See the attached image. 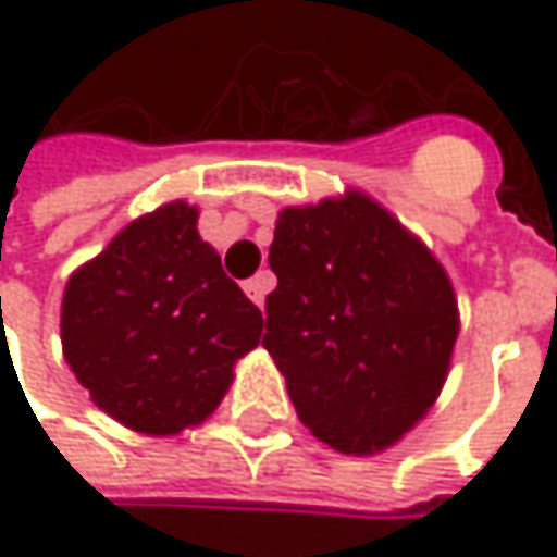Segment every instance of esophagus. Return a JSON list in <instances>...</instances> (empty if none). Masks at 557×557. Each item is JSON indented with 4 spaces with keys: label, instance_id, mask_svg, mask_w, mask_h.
Here are the masks:
<instances>
[{
    "label": "esophagus",
    "instance_id": "1",
    "mask_svg": "<svg viewBox=\"0 0 557 557\" xmlns=\"http://www.w3.org/2000/svg\"><path fill=\"white\" fill-rule=\"evenodd\" d=\"M271 286H274V277L268 271H261V274H255V277L245 283V293L251 296V302L264 306V296L271 293Z\"/></svg>",
    "mask_w": 557,
    "mask_h": 557
}]
</instances>
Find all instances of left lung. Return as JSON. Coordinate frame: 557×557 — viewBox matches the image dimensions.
Returning a JSON list of instances; mask_svg holds the SVG:
<instances>
[{"instance_id": "8db88e82", "label": "left lung", "mask_w": 557, "mask_h": 557, "mask_svg": "<svg viewBox=\"0 0 557 557\" xmlns=\"http://www.w3.org/2000/svg\"><path fill=\"white\" fill-rule=\"evenodd\" d=\"M271 271L264 348L302 425L345 455L393 445L435 403L458 338L442 264L351 193L283 209Z\"/></svg>"}]
</instances>
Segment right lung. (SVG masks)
I'll return each mask as SVG.
<instances>
[{
	"instance_id": "1",
	"label": "right lung",
	"mask_w": 557,
	"mask_h": 557,
	"mask_svg": "<svg viewBox=\"0 0 557 557\" xmlns=\"http://www.w3.org/2000/svg\"><path fill=\"white\" fill-rule=\"evenodd\" d=\"M261 329V309L225 277L186 202L122 228L70 277L60 312L76 381L99 409L148 435L202 422Z\"/></svg>"
}]
</instances>
